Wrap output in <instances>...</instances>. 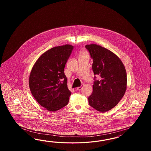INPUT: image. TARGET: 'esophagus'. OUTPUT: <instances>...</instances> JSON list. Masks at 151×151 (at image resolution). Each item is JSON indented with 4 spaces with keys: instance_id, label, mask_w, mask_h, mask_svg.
I'll list each match as a JSON object with an SVG mask.
<instances>
[{
    "instance_id": "esophagus-1",
    "label": "esophagus",
    "mask_w": 151,
    "mask_h": 151,
    "mask_svg": "<svg viewBox=\"0 0 151 151\" xmlns=\"http://www.w3.org/2000/svg\"><path fill=\"white\" fill-rule=\"evenodd\" d=\"M82 87H83V85L80 86V87H77V90H78V91H80V90H81Z\"/></svg>"
}]
</instances>
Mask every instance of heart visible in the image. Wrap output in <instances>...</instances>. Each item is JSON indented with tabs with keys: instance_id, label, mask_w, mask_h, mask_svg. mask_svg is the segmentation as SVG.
Instances as JSON below:
<instances>
[{
	"instance_id": "obj_1",
	"label": "heart",
	"mask_w": 151,
	"mask_h": 151,
	"mask_svg": "<svg viewBox=\"0 0 151 151\" xmlns=\"http://www.w3.org/2000/svg\"><path fill=\"white\" fill-rule=\"evenodd\" d=\"M85 56H88V52L86 50H82L80 51V54H79V58L80 57H85Z\"/></svg>"
}]
</instances>
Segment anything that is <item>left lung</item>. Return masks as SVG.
<instances>
[{"label":"left lung","mask_w":151,"mask_h":151,"mask_svg":"<svg viewBox=\"0 0 151 151\" xmlns=\"http://www.w3.org/2000/svg\"><path fill=\"white\" fill-rule=\"evenodd\" d=\"M93 59L92 70L100 75V81H95L89 105L100 112H106L117 105L127 89V73L119 57L99 45L85 46Z\"/></svg>","instance_id":"8db88e82"}]
</instances>
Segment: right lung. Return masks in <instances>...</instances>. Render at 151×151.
Segmentation results:
<instances>
[{
	"instance_id": "obj_1",
	"label": "right lung",
	"mask_w": 151,
	"mask_h": 151,
	"mask_svg": "<svg viewBox=\"0 0 151 151\" xmlns=\"http://www.w3.org/2000/svg\"><path fill=\"white\" fill-rule=\"evenodd\" d=\"M73 49L70 44L51 48L38 58L31 70L30 91L37 102L49 111L60 110L69 102L71 92L68 87L64 68Z\"/></svg>"
}]
</instances>
